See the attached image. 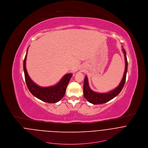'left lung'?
I'll list each match as a JSON object with an SVG mask.
<instances>
[{
    "instance_id": "left-lung-1",
    "label": "left lung",
    "mask_w": 148,
    "mask_h": 148,
    "mask_svg": "<svg viewBox=\"0 0 148 148\" xmlns=\"http://www.w3.org/2000/svg\"><path fill=\"white\" fill-rule=\"evenodd\" d=\"M122 50L124 54V57H125V68L124 76L121 82H120V84L118 85V86L116 88L114 89L107 93H98V92H94L89 88L88 77L86 76H85L84 82V88H83L84 96L86 99V100H87L89 103L95 105L106 103V102L110 101V100L113 99V98H114L116 96H117L123 89L126 80L127 70V61L126 51L123 48Z\"/></svg>"
}]
</instances>
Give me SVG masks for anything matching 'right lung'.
I'll list each match as a JSON object with an SVG mask.
<instances>
[{"label":"right lung","instance_id":"obj_1","mask_svg":"<svg viewBox=\"0 0 148 148\" xmlns=\"http://www.w3.org/2000/svg\"><path fill=\"white\" fill-rule=\"evenodd\" d=\"M28 48L23 62V69L25 83L29 92L35 97L46 103H56L59 101L63 97L65 93L66 88L72 76V74H66L64 76L59 83L53 86L41 87L36 84L28 76L25 66Z\"/></svg>","mask_w":148,"mask_h":148}]
</instances>
